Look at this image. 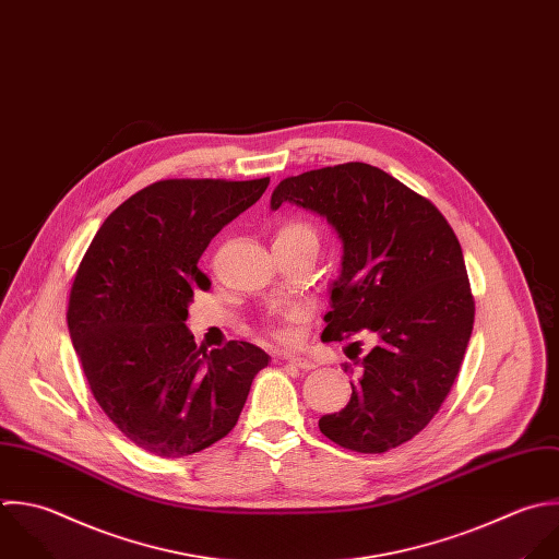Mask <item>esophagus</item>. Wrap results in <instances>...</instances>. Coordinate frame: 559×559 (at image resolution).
<instances>
[{"label":"esophagus","mask_w":559,"mask_h":559,"mask_svg":"<svg viewBox=\"0 0 559 559\" xmlns=\"http://www.w3.org/2000/svg\"><path fill=\"white\" fill-rule=\"evenodd\" d=\"M285 361L298 370H313L316 368V361L307 359V357H285Z\"/></svg>","instance_id":"34e87169"}]
</instances>
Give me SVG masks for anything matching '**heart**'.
I'll use <instances>...</instances> for the list:
<instances>
[{"mask_svg": "<svg viewBox=\"0 0 559 559\" xmlns=\"http://www.w3.org/2000/svg\"><path fill=\"white\" fill-rule=\"evenodd\" d=\"M283 239V237H307V239H313L318 241V233L311 224L307 222H287L278 228L276 233V239ZM302 318V311L300 309H285L281 313H276L272 320H270V333L276 337V340H287V324H294Z\"/></svg>", "mask_w": 559, "mask_h": 559, "instance_id": "b5f03b06", "label": "heart"}]
</instances>
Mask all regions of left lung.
<instances>
[{
	"instance_id": "left-lung-1",
	"label": "left lung",
	"mask_w": 559,
	"mask_h": 559,
	"mask_svg": "<svg viewBox=\"0 0 559 559\" xmlns=\"http://www.w3.org/2000/svg\"><path fill=\"white\" fill-rule=\"evenodd\" d=\"M283 202L326 217L344 243L322 340L377 337L350 403L322 416L320 431L357 453L396 449L440 412L471 342L475 298L462 246L433 202L368 163L285 178L270 204Z\"/></svg>"
}]
</instances>
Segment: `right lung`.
<instances>
[{"instance_id": "right-lung-1", "label": "right lung", "mask_w": 559, "mask_h": 559, "mask_svg": "<svg viewBox=\"0 0 559 559\" xmlns=\"http://www.w3.org/2000/svg\"><path fill=\"white\" fill-rule=\"evenodd\" d=\"M270 178L158 180L119 204L75 272L67 326L93 399L139 449L187 457L226 438L270 361L248 342L206 353L185 326L198 261Z\"/></svg>"}]
</instances>
